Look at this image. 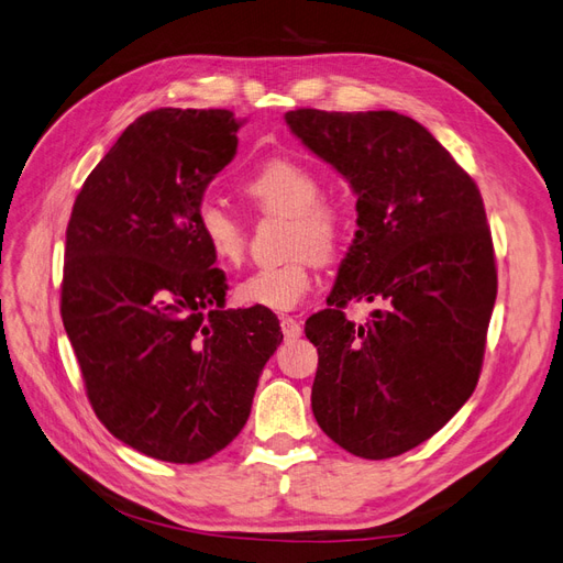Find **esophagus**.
Masks as SVG:
<instances>
[{"label": "esophagus", "instance_id": "1", "mask_svg": "<svg viewBox=\"0 0 563 563\" xmlns=\"http://www.w3.org/2000/svg\"><path fill=\"white\" fill-rule=\"evenodd\" d=\"M282 333H284V338L286 340H296V338H300V333H302V327H300V321L298 319H294V317H282Z\"/></svg>", "mask_w": 563, "mask_h": 563}]
</instances>
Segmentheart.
<instances>
[{"mask_svg": "<svg viewBox=\"0 0 563 563\" xmlns=\"http://www.w3.org/2000/svg\"><path fill=\"white\" fill-rule=\"evenodd\" d=\"M244 195L263 213L291 218L286 263L253 269L234 286V296L251 308L288 312L310 294L314 258H335L345 240V216L323 201V185L314 172L294 159H269L242 183ZM197 230L220 265L242 263L246 251L244 220L218 199L197 207Z\"/></svg>", "mask_w": 563, "mask_h": 563, "instance_id": "heart-1", "label": "heart"}]
</instances>
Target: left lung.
I'll return each instance as SVG.
<instances>
[{
    "label": "left lung",
    "instance_id": "left-lung-1",
    "mask_svg": "<svg viewBox=\"0 0 563 563\" xmlns=\"http://www.w3.org/2000/svg\"><path fill=\"white\" fill-rule=\"evenodd\" d=\"M356 195V230L329 308L305 321L319 352L312 411L366 460L428 441L479 380L498 294L479 187L416 119L391 110L286 112ZM379 305L356 328L347 301Z\"/></svg>",
    "mask_w": 563,
    "mask_h": 563
}]
</instances>
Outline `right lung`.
<instances>
[{
    "label": "right lung",
    "mask_w": 563,
    "mask_h": 563,
    "mask_svg": "<svg viewBox=\"0 0 563 563\" xmlns=\"http://www.w3.org/2000/svg\"><path fill=\"white\" fill-rule=\"evenodd\" d=\"M240 126L230 110L145 112L84 180L65 232L60 317L91 408L166 463H201L242 432L284 338L265 308L225 310L197 230Z\"/></svg>",
    "instance_id": "right-lung-1"
}]
</instances>
